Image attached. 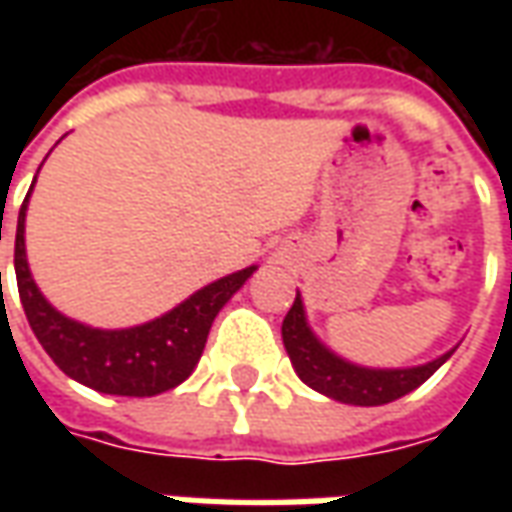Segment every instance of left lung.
<instances>
[{
  "mask_svg": "<svg viewBox=\"0 0 512 512\" xmlns=\"http://www.w3.org/2000/svg\"><path fill=\"white\" fill-rule=\"evenodd\" d=\"M282 343H285L290 362H293L304 384L312 386L321 395L334 397L340 403H351V406L392 403L397 397L414 392L419 384H425L452 356L450 351V354L439 356L428 365L400 367V370H373V367L351 365V362L332 354L312 334L299 293H296V301L282 321Z\"/></svg>",
  "mask_w": 512,
  "mask_h": 512,
  "instance_id": "8db88e82",
  "label": "left lung"
}]
</instances>
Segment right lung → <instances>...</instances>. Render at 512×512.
<instances>
[{
  "mask_svg": "<svg viewBox=\"0 0 512 512\" xmlns=\"http://www.w3.org/2000/svg\"><path fill=\"white\" fill-rule=\"evenodd\" d=\"M27 202L29 194L18 211L16 227L18 296L32 332L54 365L104 395L153 397L183 384L200 362L213 318L255 274V266L205 285L156 321L131 329H93L54 310L29 274L24 249Z\"/></svg>",
  "mask_w": 512,
  "mask_h": 512,
  "instance_id": "right-lung-1",
  "label": "right lung"
}]
</instances>
